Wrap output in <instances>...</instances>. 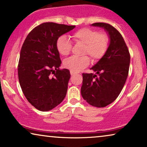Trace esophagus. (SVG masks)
Here are the masks:
<instances>
[{"label":"esophagus","mask_w":147,"mask_h":147,"mask_svg":"<svg viewBox=\"0 0 147 147\" xmlns=\"http://www.w3.org/2000/svg\"><path fill=\"white\" fill-rule=\"evenodd\" d=\"M70 74H71V76H73L76 75V73H75V72H72V71L70 72Z\"/></svg>","instance_id":"obj_1"}]
</instances>
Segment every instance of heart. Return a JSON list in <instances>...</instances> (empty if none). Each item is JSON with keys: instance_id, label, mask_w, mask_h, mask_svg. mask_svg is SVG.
Wrapping results in <instances>:
<instances>
[{"instance_id": "heart-1", "label": "heart", "mask_w": 147, "mask_h": 147, "mask_svg": "<svg viewBox=\"0 0 147 147\" xmlns=\"http://www.w3.org/2000/svg\"><path fill=\"white\" fill-rule=\"evenodd\" d=\"M72 38L76 43L84 45L83 54H88L93 60L100 59L107 51L109 44V39L106 34L99 33L90 28H83L76 31L72 35ZM56 48L60 55H69L71 49V42L66 36L62 35L56 41ZM89 63L90 59L87 56L71 57L63 61L64 67L72 72L81 71Z\"/></svg>"}]
</instances>
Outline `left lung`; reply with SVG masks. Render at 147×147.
<instances>
[{"label":"left lung","instance_id":"obj_1","mask_svg":"<svg viewBox=\"0 0 147 147\" xmlns=\"http://www.w3.org/2000/svg\"><path fill=\"white\" fill-rule=\"evenodd\" d=\"M94 27L103 28L109 37L105 54L90 69L94 74H82V97L90 105L103 108L113 102L121 92L128 77L130 54L119 32L108 23H96Z\"/></svg>","mask_w":147,"mask_h":147}]
</instances>
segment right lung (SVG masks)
Here are the masks:
<instances>
[{
	"label": "right lung",
	"mask_w": 147,
	"mask_h": 147,
	"mask_svg": "<svg viewBox=\"0 0 147 147\" xmlns=\"http://www.w3.org/2000/svg\"><path fill=\"white\" fill-rule=\"evenodd\" d=\"M75 27L42 23L30 32L22 46L18 65L20 86L29 103L40 111H49L65 97L70 73L67 69H59L61 61L56 41Z\"/></svg>",
	"instance_id": "1"
}]
</instances>
